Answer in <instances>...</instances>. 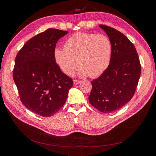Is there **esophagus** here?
Instances as JSON below:
<instances>
[{
  "label": "esophagus",
  "instance_id": "1",
  "mask_svg": "<svg viewBox=\"0 0 156 156\" xmlns=\"http://www.w3.org/2000/svg\"><path fill=\"white\" fill-rule=\"evenodd\" d=\"M80 83H81V81H79V80H76V79L73 80V84L75 85H77V84H79Z\"/></svg>",
  "mask_w": 156,
  "mask_h": 156
}]
</instances>
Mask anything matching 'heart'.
Masks as SVG:
<instances>
[{
	"mask_svg": "<svg viewBox=\"0 0 156 156\" xmlns=\"http://www.w3.org/2000/svg\"><path fill=\"white\" fill-rule=\"evenodd\" d=\"M112 45L108 37L93 33H76L65 42L64 48H56V63L66 75H72L79 65L80 77L90 75L96 77L102 74L110 64Z\"/></svg>",
	"mask_w": 156,
	"mask_h": 156,
	"instance_id": "b5f03b06",
	"label": "heart"
}]
</instances>
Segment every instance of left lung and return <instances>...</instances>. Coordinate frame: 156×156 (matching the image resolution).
I'll use <instances>...</instances> for the list:
<instances>
[{
  "mask_svg": "<svg viewBox=\"0 0 156 156\" xmlns=\"http://www.w3.org/2000/svg\"><path fill=\"white\" fill-rule=\"evenodd\" d=\"M99 27L111 40V60L108 68L91 82L88 100L98 110L111 113L124 106L133 98L141 67L135 46L126 36L108 26Z\"/></svg>",
  "mask_w": 156,
  "mask_h": 156,
  "instance_id": "obj_1",
  "label": "left lung"
}]
</instances>
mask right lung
<instances>
[{"mask_svg":"<svg viewBox=\"0 0 156 156\" xmlns=\"http://www.w3.org/2000/svg\"><path fill=\"white\" fill-rule=\"evenodd\" d=\"M67 31L49 29L32 37L19 51L13 78L21 102L36 115L53 116L64 105L72 79L56 64L54 51Z\"/></svg>","mask_w":156,"mask_h":156,"instance_id":"right-lung-1","label":"right lung"}]
</instances>
